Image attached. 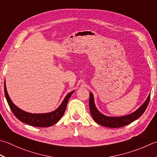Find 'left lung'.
Instances as JSON below:
<instances>
[{
  "label": "left lung",
  "mask_w": 157,
  "mask_h": 157,
  "mask_svg": "<svg viewBox=\"0 0 157 157\" xmlns=\"http://www.w3.org/2000/svg\"><path fill=\"white\" fill-rule=\"evenodd\" d=\"M150 94L147 97L146 100L145 101L142 105L139 108L136 110L134 112L130 113V114L118 116V117H113V116H107L103 115L101 113L99 110L97 109L96 105L94 104V100L93 94L92 93H90V99H89V108L92 117H93L94 121L101 126L109 128H119L124 127V126L127 125L131 123L139 118L142 116L144 112H145L147 106L148 105L150 101Z\"/></svg>",
  "instance_id": "1"
}]
</instances>
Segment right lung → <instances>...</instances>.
I'll return each mask as SVG.
<instances>
[{
    "mask_svg": "<svg viewBox=\"0 0 157 157\" xmlns=\"http://www.w3.org/2000/svg\"><path fill=\"white\" fill-rule=\"evenodd\" d=\"M4 89L6 99H7L9 106L15 117L24 123L38 127H48L56 124L62 118L64 112H65L69 98L74 93V90H73L67 94L60 106L53 112L44 113H32L21 109L12 102L7 91L5 81L4 83Z\"/></svg>",
    "mask_w": 157,
    "mask_h": 157,
    "instance_id": "add662e5",
    "label": "right lung"
}]
</instances>
